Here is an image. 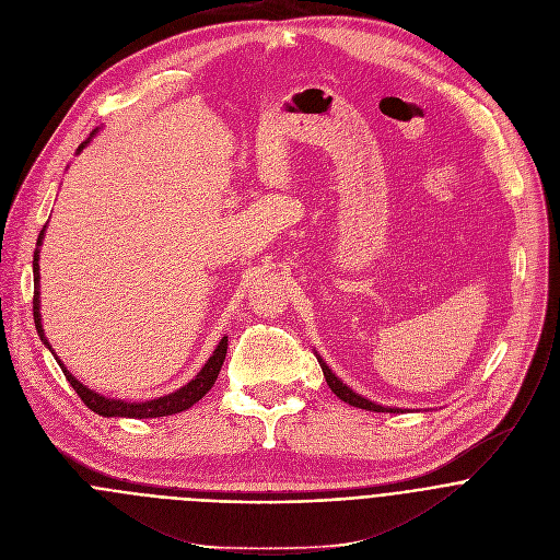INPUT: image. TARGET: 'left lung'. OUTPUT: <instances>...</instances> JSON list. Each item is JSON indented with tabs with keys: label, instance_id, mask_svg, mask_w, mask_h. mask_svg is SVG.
I'll return each mask as SVG.
<instances>
[{
	"label": "left lung",
	"instance_id": "left-lung-1",
	"mask_svg": "<svg viewBox=\"0 0 560 560\" xmlns=\"http://www.w3.org/2000/svg\"><path fill=\"white\" fill-rule=\"evenodd\" d=\"M315 358H317V362H319V366H322V373H324V377H326V384H328V388L338 395L342 401H347V404H351V406H355V408H362V410H373V412H401V408H388V406H380V404H375V401H371V399H366V397H362V395H358L353 388H349L340 377H335V373L326 366V362L315 353Z\"/></svg>",
	"mask_w": 560,
	"mask_h": 560
}]
</instances>
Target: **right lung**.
<instances>
[{"mask_svg": "<svg viewBox=\"0 0 560 560\" xmlns=\"http://www.w3.org/2000/svg\"><path fill=\"white\" fill-rule=\"evenodd\" d=\"M98 130V128H96ZM96 130L90 135V139L96 135ZM83 141L79 148H77V154L83 152V148L90 143ZM44 232L46 228L42 230L39 238H37V249H35V256H33V273H35V295H33V315H35V328L39 332V338L44 340L46 349H50V342L46 340L44 335V328H42V313H39V247L44 243ZM52 351V349H50ZM55 355V353H52ZM225 355H228V338H222L218 342V347L213 349L211 358L205 362V366L200 369V373L187 382L185 386H180L178 390L170 393V395H163V397H156V399H150V401H124V399H109L105 395H98L94 390H90L88 386H83L63 364L61 360L55 355L57 364L61 366L66 380L70 382V386L74 388V393L81 397V401L94 410L96 415L101 417H130V419H154V417H167V415H176V412H183L187 408H191L198 399H202L207 395V390L213 386L218 373H220V366L222 362H225Z\"/></svg>", "mask_w": 560, "mask_h": 560, "instance_id": "right-lung-1", "label": "right lung"}]
</instances>
